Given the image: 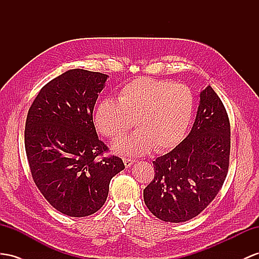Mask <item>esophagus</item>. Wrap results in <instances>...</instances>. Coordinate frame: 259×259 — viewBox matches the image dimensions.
Returning a JSON list of instances; mask_svg holds the SVG:
<instances>
[{
  "label": "esophagus",
  "instance_id": "esophagus-1",
  "mask_svg": "<svg viewBox=\"0 0 259 259\" xmlns=\"http://www.w3.org/2000/svg\"><path fill=\"white\" fill-rule=\"evenodd\" d=\"M136 161L135 160H131V158H123V163L125 165V167H130L131 165H134Z\"/></svg>",
  "mask_w": 259,
  "mask_h": 259
}]
</instances>
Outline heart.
Masks as SVG:
<instances>
[{
	"mask_svg": "<svg viewBox=\"0 0 259 259\" xmlns=\"http://www.w3.org/2000/svg\"><path fill=\"white\" fill-rule=\"evenodd\" d=\"M194 114V95L185 85L140 77L124 85L118 102L106 98L95 112L98 131L110 139L123 136L134 120L138 130L112 144L117 153L138 156L154 147L175 148L186 135Z\"/></svg>",
	"mask_w": 259,
	"mask_h": 259,
	"instance_id": "1",
	"label": "heart"
}]
</instances>
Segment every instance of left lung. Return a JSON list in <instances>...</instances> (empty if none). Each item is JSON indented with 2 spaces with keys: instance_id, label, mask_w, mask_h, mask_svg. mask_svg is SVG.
Instances as JSON below:
<instances>
[{
  "instance_id": "left-lung-1",
  "label": "left lung",
  "mask_w": 259,
  "mask_h": 259,
  "mask_svg": "<svg viewBox=\"0 0 259 259\" xmlns=\"http://www.w3.org/2000/svg\"><path fill=\"white\" fill-rule=\"evenodd\" d=\"M200 101L189 135L167 154L153 162L154 178L143 190L149 210L165 222L195 218L220 191L229 169V117L210 85Z\"/></svg>"
}]
</instances>
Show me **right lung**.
<instances>
[{
    "label": "right lung",
    "instance_id": "1",
    "mask_svg": "<svg viewBox=\"0 0 259 259\" xmlns=\"http://www.w3.org/2000/svg\"><path fill=\"white\" fill-rule=\"evenodd\" d=\"M109 76L72 69L46 84L29 108L25 149L31 176L61 213L81 218L103 207L121 158L97 160L108 148L98 139L93 110Z\"/></svg>",
    "mask_w": 259,
    "mask_h": 259
}]
</instances>
